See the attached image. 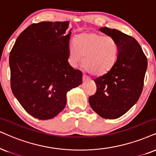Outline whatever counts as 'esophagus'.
I'll return each instance as SVG.
<instances>
[{
  "mask_svg": "<svg viewBox=\"0 0 156 156\" xmlns=\"http://www.w3.org/2000/svg\"><path fill=\"white\" fill-rule=\"evenodd\" d=\"M89 80V78H88L87 76H86L85 74L83 75V81H86V80Z\"/></svg>",
  "mask_w": 156,
  "mask_h": 156,
  "instance_id": "esophagus-1",
  "label": "esophagus"
}]
</instances>
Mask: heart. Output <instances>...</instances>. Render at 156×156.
Wrapping results in <instances>:
<instances>
[{
  "label": "heart",
  "instance_id": "heart-1",
  "mask_svg": "<svg viewBox=\"0 0 156 156\" xmlns=\"http://www.w3.org/2000/svg\"><path fill=\"white\" fill-rule=\"evenodd\" d=\"M119 46L115 39L96 33L78 35L69 45V61L76 67L83 60L86 70L94 76H102L117 62Z\"/></svg>",
  "mask_w": 156,
  "mask_h": 156
}]
</instances>
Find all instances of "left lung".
Listing matches in <instances>:
<instances>
[{
  "mask_svg": "<svg viewBox=\"0 0 156 156\" xmlns=\"http://www.w3.org/2000/svg\"><path fill=\"white\" fill-rule=\"evenodd\" d=\"M99 30L115 39L119 54L112 70L94 80L97 88L88 101L90 107L100 117L117 119L139 99L147 60L140 45L133 37L107 27H101Z\"/></svg>",
  "mask_w": 156,
  "mask_h": 156,
  "instance_id": "8db88e82",
  "label": "left lung"
}]
</instances>
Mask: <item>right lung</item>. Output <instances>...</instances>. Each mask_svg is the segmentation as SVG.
<instances>
[{
    "instance_id": "1",
    "label": "right lung",
    "mask_w": 156,
    "mask_h": 156,
    "mask_svg": "<svg viewBox=\"0 0 156 156\" xmlns=\"http://www.w3.org/2000/svg\"><path fill=\"white\" fill-rule=\"evenodd\" d=\"M69 22L33 23L21 33L10 52L11 88L32 117L50 119L66 105L68 90L82 83V73L68 63Z\"/></svg>"
}]
</instances>
